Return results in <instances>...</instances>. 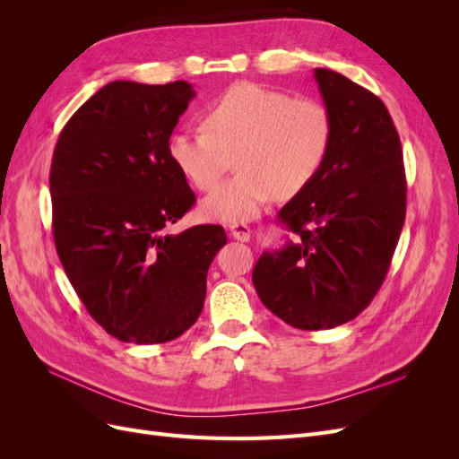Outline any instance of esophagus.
Here are the masks:
<instances>
[{
    "label": "esophagus",
    "mask_w": 459,
    "mask_h": 459,
    "mask_svg": "<svg viewBox=\"0 0 459 459\" xmlns=\"http://www.w3.org/2000/svg\"><path fill=\"white\" fill-rule=\"evenodd\" d=\"M230 233L233 239L238 241H248L251 239V228H248L247 224H243V221H235V224L230 226Z\"/></svg>",
    "instance_id": "obj_1"
}]
</instances>
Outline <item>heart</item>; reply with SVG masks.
<instances>
[{
    "mask_svg": "<svg viewBox=\"0 0 459 459\" xmlns=\"http://www.w3.org/2000/svg\"><path fill=\"white\" fill-rule=\"evenodd\" d=\"M204 128L179 130L169 157L199 191L218 186L235 157L239 174L208 195V220L235 224L258 216L273 195L290 197L322 172L333 143L327 107L255 82H239L206 107Z\"/></svg>",
    "mask_w": 459,
    "mask_h": 459,
    "instance_id": "heart-1",
    "label": "heart"
}]
</instances>
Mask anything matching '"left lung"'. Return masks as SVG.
Returning a JSON list of instances; mask_svg holds the SVG:
<instances>
[{"label":"left lung","mask_w":459,"mask_h":459,"mask_svg":"<svg viewBox=\"0 0 459 459\" xmlns=\"http://www.w3.org/2000/svg\"><path fill=\"white\" fill-rule=\"evenodd\" d=\"M333 118L322 172L277 214L297 235L253 270L264 307L304 331L351 322L381 289L406 218L400 137L385 103L346 76L316 68Z\"/></svg>","instance_id":"obj_1"}]
</instances>
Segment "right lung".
I'll use <instances>...</instances> for the list:
<instances>
[{
	"label": "right lung",
	"mask_w": 459,
	"mask_h": 459,
	"mask_svg": "<svg viewBox=\"0 0 459 459\" xmlns=\"http://www.w3.org/2000/svg\"><path fill=\"white\" fill-rule=\"evenodd\" d=\"M193 97L184 80L110 82L65 124L53 151L55 248L90 316L124 342H169L195 324L208 268L228 241L214 224L166 233L195 204L169 157Z\"/></svg>",
	"instance_id": "add662e5"
}]
</instances>
